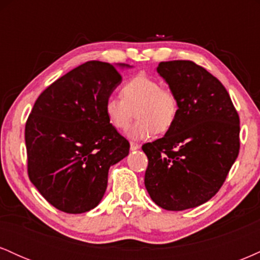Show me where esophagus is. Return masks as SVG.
<instances>
[{"mask_svg":"<svg viewBox=\"0 0 260 260\" xmlns=\"http://www.w3.org/2000/svg\"><path fill=\"white\" fill-rule=\"evenodd\" d=\"M140 145L138 144V143H133L131 142V150H137V149H139Z\"/></svg>","mask_w":260,"mask_h":260,"instance_id":"esophagus-1","label":"esophagus"}]
</instances>
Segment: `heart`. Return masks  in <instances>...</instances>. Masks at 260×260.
Returning a JSON list of instances; mask_svg holds the SVG:
<instances>
[{
    "mask_svg": "<svg viewBox=\"0 0 260 260\" xmlns=\"http://www.w3.org/2000/svg\"><path fill=\"white\" fill-rule=\"evenodd\" d=\"M121 96H110L104 104L107 122L117 131L129 127L134 117L138 118L129 128L131 139L142 140L155 133H165L172 128L178 116V100L170 89L161 88L156 79L139 74L126 82Z\"/></svg>",
    "mask_w": 260,
    "mask_h": 260,
    "instance_id": "1",
    "label": "heart"
}]
</instances>
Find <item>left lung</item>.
Instances as JSON below:
<instances>
[{
    "label": "left lung",
    "instance_id": "obj_1",
    "mask_svg": "<svg viewBox=\"0 0 260 260\" xmlns=\"http://www.w3.org/2000/svg\"><path fill=\"white\" fill-rule=\"evenodd\" d=\"M157 73L178 100L162 138L142 147L144 184L155 204L180 211L216 194L240 151V117L219 79L192 61L160 62Z\"/></svg>",
    "mask_w": 260,
    "mask_h": 260
}]
</instances>
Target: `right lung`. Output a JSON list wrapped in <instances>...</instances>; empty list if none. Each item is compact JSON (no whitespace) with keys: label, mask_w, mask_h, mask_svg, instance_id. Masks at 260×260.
<instances>
[{"label":"right lung","mask_w":260,"mask_h":260,"mask_svg":"<svg viewBox=\"0 0 260 260\" xmlns=\"http://www.w3.org/2000/svg\"><path fill=\"white\" fill-rule=\"evenodd\" d=\"M121 82L113 64L88 61L35 101L25 124L28 175L58 210L82 214L96 207L105 194L110 166L129 153L128 140L104 113L105 100Z\"/></svg>","instance_id":"add662e5"}]
</instances>
